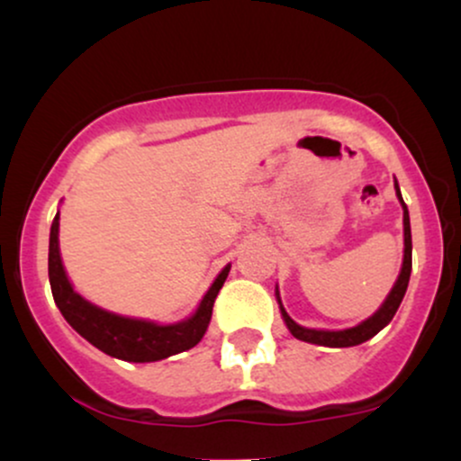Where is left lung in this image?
Segmentation results:
<instances>
[{"label":"left lung","instance_id":"1","mask_svg":"<svg viewBox=\"0 0 461 461\" xmlns=\"http://www.w3.org/2000/svg\"><path fill=\"white\" fill-rule=\"evenodd\" d=\"M396 194H399L401 203H403V231H405V256H403V268H401V275L399 279H396L393 293L388 294V299H385V303L382 308L377 310V314L370 316L368 321H364L362 325L357 327H351V330H342V331H322V330H305V327H301L290 319L288 314H285L282 301H279V310H282V316L285 321V325H288L290 333H293L297 340H303V342H312V345H322V347H356V345H362V342H366L368 338H373L375 333H379L384 330L385 325H388L390 321H393V316L396 314V310H399L401 301L405 297V290H407V284H410V273H411V231H410V214H407V205L403 197H401L399 193V186H396ZM279 297V294H277Z\"/></svg>","mask_w":461,"mask_h":461}]
</instances>
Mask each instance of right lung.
Here are the masks:
<instances>
[{"mask_svg":"<svg viewBox=\"0 0 461 461\" xmlns=\"http://www.w3.org/2000/svg\"><path fill=\"white\" fill-rule=\"evenodd\" d=\"M58 225L60 223H58L56 214L50 234L51 294H54L58 310L62 312L68 325L79 336L86 338L93 347L113 357L125 359V362H156V359H164L193 348L203 338L210 319H212L214 299L219 290L223 288L230 267H225L216 277L193 319L177 322V325H156V322L125 319V316L110 314V312L88 303L77 293H73L65 268H62L60 251H58Z\"/></svg>","mask_w":461,"mask_h":461,"instance_id":"add662e5","label":"right lung"}]
</instances>
